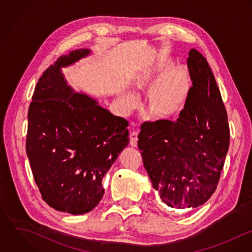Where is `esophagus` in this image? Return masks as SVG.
<instances>
[{
	"label": "esophagus",
	"mask_w": 252,
	"mask_h": 252,
	"mask_svg": "<svg viewBox=\"0 0 252 252\" xmlns=\"http://www.w3.org/2000/svg\"><path fill=\"white\" fill-rule=\"evenodd\" d=\"M137 140H138V133L136 131H133L129 135V144L132 147H137Z\"/></svg>",
	"instance_id": "obj_1"
}]
</instances>
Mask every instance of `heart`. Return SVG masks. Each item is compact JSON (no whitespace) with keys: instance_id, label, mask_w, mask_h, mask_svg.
I'll return each mask as SVG.
<instances>
[{"instance_id":"b5f03b06","label":"heart","mask_w":252,"mask_h":252,"mask_svg":"<svg viewBox=\"0 0 252 252\" xmlns=\"http://www.w3.org/2000/svg\"><path fill=\"white\" fill-rule=\"evenodd\" d=\"M169 65L168 59L159 60L154 69L140 74L131 87L135 96L148 92L144 109L150 117L157 120H170L177 117L186 105L191 89L189 73L181 65L167 69L154 84L159 74ZM136 104V98L128 94L120 95L118 98L119 108L124 114L131 112Z\"/></svg>"}]
</instances>
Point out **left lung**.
<instances>
[{"instance_id":"obj_1","label":"left lung","mask_w":252,"mask_h":252,"mask_svg":"<svg viewBox=\"0 0 252 252\" xmlns=\"http://www.w3.org/2000/svg\"><path fill=\"white\" fill-rule=\"evenodd\" d=\"M187 65L193 87L177 121L143 123L138 134L152 185L174 211L192 210L212 196L230 144L227 112L206 59L192 49Z\"/></svg>"}]
</instances>
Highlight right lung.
<instances>
[{
	"mask_svg": "<svg viewBox=\"0 0 252 252\" xmlns=\"http://www.w3.org/2000/svg\"><path fill=\"white\" fill-rule=\"evenodd\" d=\"M90 53L60 56L39 79L28 110L26 153L42 198L75 215L99 203L102 179L129 142L128 122L75 93L61 73Z\"/></svg>",
	"mask_w": 252,
	"mask_h": 252,
	"instance_id": "add662e5",
	"label": "right lung"
}]
</instances>
